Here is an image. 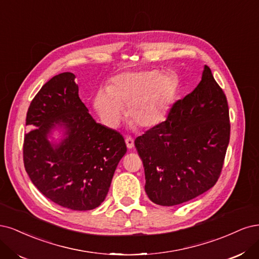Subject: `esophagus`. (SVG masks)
Masks as SVG:
<instances>
[{"mask_svg": "<svg viewBox=\"0 0 259 259\" xmlns=\"http://www.w3.org/2000/svg\"><path fill=\"white\" fill-rule=\"evenodd\" d=\"M124 141H126L127 147H128L129 149L135 147V140H133L131 137H126V140H124Z\"/></svg>", "mask_w": 259, "mask_h": 259, "instance_id": "1", "label": "esophagus"}]
</instances>
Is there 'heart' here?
<instances>
[{
  "label": "heart",
  "mask_w": 259,
  "mask_h": 259,
  "mask_svg": "<svg viewBox=\"0 0 259 259\" xmlns=\"http://www.w3.org/2000/svg\"><path fill=\"white\" fill-rule=\"evenodd\" d=\"M173 74L159 70L124 72L112 78L107 89H100L94 106L110 127L119 123L123 107L130 120L142 129H151L164 121L178 91Z\"/></svg>",
  "instance_id": "b5f03b06"
}]
</instances>
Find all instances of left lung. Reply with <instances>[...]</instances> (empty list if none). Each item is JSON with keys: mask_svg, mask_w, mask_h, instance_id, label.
<instances>
[{"mask_svg": "<svg viewBox=\"0 0 259 259\" xmlns=\"http://www.w3.org/2000/svg\"><path fill=\"white\" fill-rule=\"evenodd\" d=\"M229 138L226 96L204 65L193 93L173 104L164 121L135 141L148 198L172 206L212 188L221 175Z\"/></svg>", "mask_w": 259, "mask_h": 259, "instance_id": "1", "label": "left lung"}]
</instances>
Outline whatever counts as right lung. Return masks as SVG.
I'll use <instances>...</instances> for the list:
<instances>
[{
    "label": "right lung",
    "instance_id": "add662e5",
    "mask_svg": "<svg viewBox=\"0 0 259 259\" xmlns=\"http://www.w3.org/2000/svg\"><path fill=\"white\" fill-rule=\"evenodd\" d=\"M57 125L59 145L48 137ZM23 141L24 168L46 198L74 211L94 210L108 193L114 172L127 152L119 132L96 122L78 97L75 75H56L32 100Z\"/></svg>",
    "mask_w": 259,
    "mask_h": 259
}]
</instances>
